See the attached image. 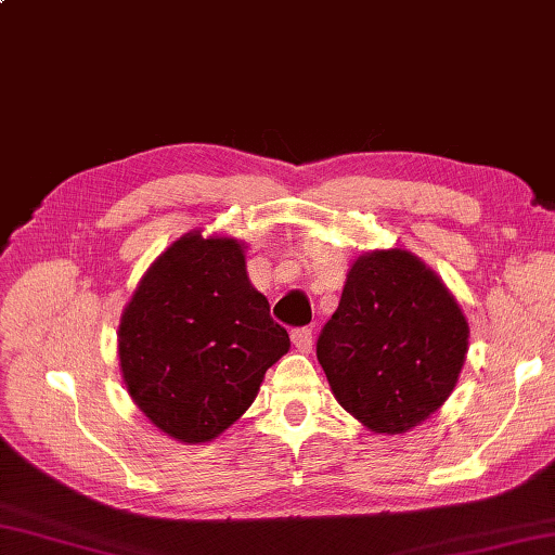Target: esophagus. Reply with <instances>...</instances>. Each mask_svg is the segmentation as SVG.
Here are the masks:
<instances>
[{"label": "esophagus", "mask_w": 555, "mask_h": 555, "mask_svg": "<svg viewBox=\"0 0 555 555\" xmlns=\"http://www.w3.org/2000/svg\"><path fill=\"white\" fill-rule=\"evenodd\" d=\"M291 340H293L295 347H298L300 352H309V350H312V328H307V326L293 328L291 331Z\"/></svg>", "instance_id": "34e87169"}]
</instances>
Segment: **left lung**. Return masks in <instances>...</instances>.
I'll return each mask as SVG.
<instances>
[{"instance_id":"1","label":"left lung","mask_w":555,"mask_h":555,"mask_svg":"<svg viewBox=\"0 0 555 555\" xmlns=\"http://www.w3.org/2000/svg\"><path fill=\"white\" fill-rule=\"evenodd\" d=\"M468 321L433 269L402 248L357 257L317 359L345 411L373 433H406L452 395Z\"/></svg>"}]
</instances>
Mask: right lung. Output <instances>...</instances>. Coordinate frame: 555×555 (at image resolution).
<instances>
[{
  "mask_svg": "<svg viewBox=\"0 0 555 555\" xmlns=\"http://www.w3.org/2000/svg\"><path fill=\"white\" fill-rule=\"evenodd\" d=\"M291 338L253 288L243 243L201 231L175 241L127 302L118 328L127 392L177 442H210L238 421Z\"/></svg>",
  "mask_w": 555,
  "mask_h": 555,
  "instance_id": "obj_1",
  "label": "right lung"
}]
</instances>
